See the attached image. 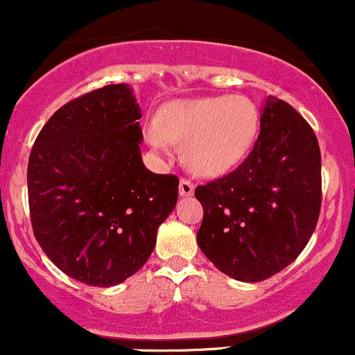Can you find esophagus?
Returning <instances> with one entry per match:
<instances>
[{"label": "esophagus", "instance_id": "34e87169", "mask_svg": "<svg viewBox=\"0 0 355 355\" xmlns=\"http://www.w3.org/2000/svg\"><path fill=\"white\" fill-rule=\"evenodd\" d=\"M193 190H196V185H193V182L189 180V178H182L180 185H178V192H180V196L182 197H190L193 193Z\"/></svg>", "mask_w": 355, "mask_h": 355}]
</instances>
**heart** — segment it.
<instances>
[{"instance_id":"1","label":"heart","mask_w":355,"mask_h":355,"mask_svg":"<svg viewBox=\"0 0 355 355\" xmlns=\"http://www.w3.org/2000/svg\"><path fill=\"white\" fill-rule=\"evenodd\" d=\"M158 126L146 139L159 153L170 141H184V162L198 175H220L239 165L258 135L259 116L244 96L180 99L159 109Z\"/></svg>"}]
</instances>
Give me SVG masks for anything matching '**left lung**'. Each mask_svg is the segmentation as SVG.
Wrapping results in <instances>:
<instances>
[{
  "label": "left lung",
  "mask_w": 355,
  "mask_h": 355,
  "mask_svg": "<svg viewBox=\"0 0 355 355\" xmlns=\"http://www.w3.org/2000/svg\"><path fill=\"white\" fill-rule=\"evenodd\" d=\"M204 207L197 244L237 282L270 278L298 258L317 227L322 158L310 124L285 101L268 96L259 136L231 173L198 185Z\"/></svg>",
  "instance_id": "obj_1"
}]
</instances>
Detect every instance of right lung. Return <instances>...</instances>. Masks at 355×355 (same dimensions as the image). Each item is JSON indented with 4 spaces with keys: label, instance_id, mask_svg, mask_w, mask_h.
Returning <instances> with one entry per match:
<instances>
[{
    "label": "right lung",
    "instance_id": "obj_1",
    "mask_svg": "<svg viewBox=\"0 0 355 355\" xmlns=\"http://www.w3.org/2000/svg\"><path fill=\"white\" fill-rule=\"evenodd\" d=\"M139 118L130 85H104L53 112L30 153L33 234L58 270L85 285L133 276L177 205L178 178L143 165Z\"/></svg>",
    "mask_w": 355,
    "mask_h": 355
}]
</instances>
